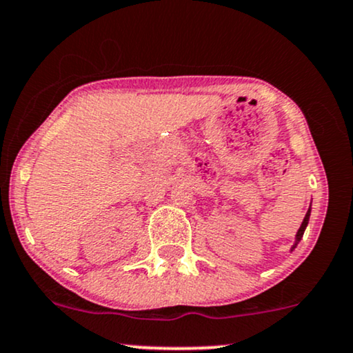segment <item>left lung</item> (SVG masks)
<instances>
[{
  "instance_id": "obj_1",
  "label": "left lung",
  "mask_w": 353,
  "mask_h": 353,
  "mask_svg": "<svg viewBox=\"0 0 353 353\" xmlns=\"http://www.w3.org/2000/svg\"><path fill=\"white\" fill-rule=\"evenodd\" d=\"M310 215H311V207L307 208L306 215H305V218H303V221H301V226H300V230L296 231V236H295V244H293V246H292V251H293V249H295V248L298 246V243H300V241H301L303 234H305V230H306L307 223H310Z\"/></svg>"
}]
</instances>
